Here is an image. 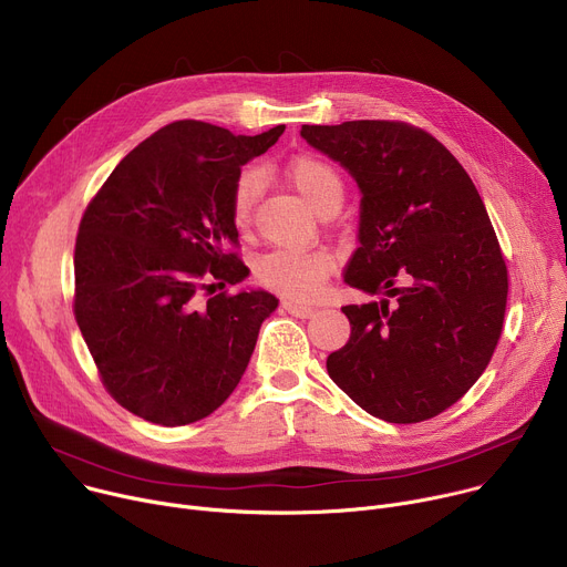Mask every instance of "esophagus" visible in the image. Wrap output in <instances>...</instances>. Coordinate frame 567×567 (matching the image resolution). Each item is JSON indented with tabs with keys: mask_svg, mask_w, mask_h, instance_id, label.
<instances>
[{
	"mask_svg": "<svg viewBox=\"0 0 567 567\" xmlns=\"http://www.w3.org/2000/svg\"><path fill=\"white\" fill-rule=\"evenodd\" d=\"M282 310L289 312L291 317H298V319H310V317L317 315V307L298 302V300H282Z\"/></svg>",
	"mask_w": 567,
	"mask_h": 567,
	"instance_id": "esophagus-1",
	"label": "esophagus"
}]
</instances>
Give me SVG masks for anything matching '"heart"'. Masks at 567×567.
<instances>
[{
    "mask_svg": "<svg viewBox=\"0 0 567 567\" xmlns=\"http://www.w3.org/2000/svg\"><path fill=\"white\" fill-rule=\"evenodd\" d=\"M285 176L319 215L337 210L343 200V181L339 172L319 156L305 153V156L291 158L285 167ZM257 192H260V174L255 169L244 172L235 183L230 200V217L237 230L250 226ZM332 271V255L321 248H278L255 262L257 282L291 298L315 296Z\"/></svg>",
    "mask_w": 567,
    "mask_h": 567,
    "instance_id": "obj_1",
    "label": "heart"
}]
</instances>
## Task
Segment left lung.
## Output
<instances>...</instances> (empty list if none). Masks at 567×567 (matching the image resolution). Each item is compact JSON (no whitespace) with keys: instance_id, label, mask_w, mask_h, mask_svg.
<instances>
[{"instance_id":"1","label":"left lung","mask_w":567,"mask_h":567,"mask_svg":"<svg viewBox=\"0 0 567 567\" xmlns=\"http://www.w3.org/2000/svg\"><path fill=\"white\" fill-rule=\"evenodd\" d=\"M362 192L346 285L380 296L346 305L350 339L332 382L371 416H439L486 371L506 310V265L484 200L452 153L404 122L300 128Z\"/></svg>"}]
</instances>
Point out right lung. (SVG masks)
<instances>
[{"instance_id": "right-lung-1", "label": "right lung", "mask_w": 567, "mask_h": 567, "mask_svg": "<svg viewBox=\"0 0 567 567\" xmlns=\"http://www.w3.org/2000/svg\"><path fill=\"white\" fill-rule=\"evenodd\" d=\"M285 126L235 135L196 120L140 142L90 200L74 248V317L109 393L165 427L210 416L239 384L278 298L237 285L230 200L241 165ZM214 285L208 286L207 280Z\"/></svg>"}]
</instances>
